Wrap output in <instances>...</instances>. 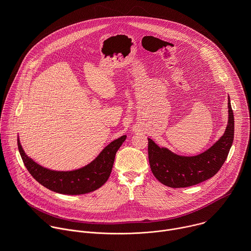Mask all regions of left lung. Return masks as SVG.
Listing matches in <instances>:
<instances>
[{
    "label": "left lung",
    "instance_id": "left-lung-1",
    "mask_svg": "<svg viewBox=\"0 0 251 251\" xmlns=\"http://www.w3.org/2000/svg\"><path fill=\"white\" fill-rule=\"evenodd\" d=\"M234 117L228 97V122L224 136L207 151L193 157L178 156L160 148L148 138V155L152 173L163 185L187 188L208 180L216 175L227 158L233 142Z\"/></svg>",
    "mask_w": 251,
    "mask_h": 251
}]
</instances>
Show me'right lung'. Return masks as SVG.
<instances>
[{
	"label": "right lung",
	"instance_id": "right-lung-1",
	"mask_svg": "<svg viewBox=\"0 0 251 251\" xmlns=\"http://www.w3.org/2000/svg\"><path fill=\"white\" fill-rule=\"evenodd\" d=\"M125 139L126 135L114 140L90 164L70 172H56L46 169L25 155L19 140L18 147L25 168L41 185L58 194L83 195L99 189L108 180L116 152Z\"/></svg>",
	"mask_w": 251,
	"mask_h": 251
}]
</instances>
